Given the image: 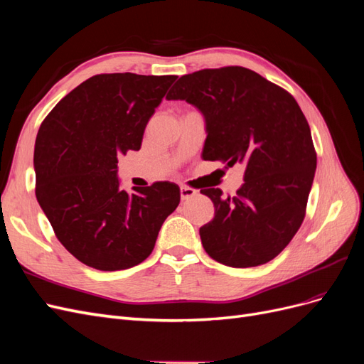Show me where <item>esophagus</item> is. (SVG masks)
I'll return each mask as SVG.
<instances>
[{"mask_svg": "<svg viewBox=\"0 0 364 364\" xmlns=\"http://www.w3.org/2000/svg\"><path fill=\"white\" fill-rule=\"evenodd\" d=\"M196 194H197V191L194 188H190V186H181V199L182 200H188Z\"/></svg>", "mask_w": 364, "mask_h": 364, "instance_id": "esophagus-1", "label": "esophagus"}]
</instances>
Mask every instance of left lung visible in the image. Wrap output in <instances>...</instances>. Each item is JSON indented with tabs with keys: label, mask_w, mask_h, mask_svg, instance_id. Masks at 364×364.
Masks as SVG:
<instances>
[{
	"label": "left lung",
	"mask_w": 364,
	"mask_h": 364,
	"mask_svg": "<svg viewBox=\"0 0 364 364\" xmlns=\"http://www.w3.org/2000/svg\"><path fill=\"white\" fill-rule=\"evenodd\" d=\"M168 100H185L205 118V161L243 164L234 197L206 188L215 214L200 228L203 249L229 267L273 259L301 228L316 173L310 126L294 98L243 67L200 70L174 83Z\"/></svg>",
	"instance_id": "8db88e82"
}]
</instances>
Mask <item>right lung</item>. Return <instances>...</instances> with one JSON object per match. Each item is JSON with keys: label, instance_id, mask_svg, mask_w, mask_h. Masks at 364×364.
Returning <instances> with one entry per match:
<instances>
[{"label": "right lung", "instance_id": "right-lung-1", "mask_svg": "<svg viewBox=\"0 0 364 364\" xmlns=\"http://www.w3.org/2000/svg\"><path fill=\"white\" fill-rule=\"evenodd\" d=\"M176 75L98 74L43 119L35 144L36 199L73 257L105 272L144 261L181 202L176 183L121 190L118 156L139 150Z\"/></svg>", "mask_w": 364, "mask_h": 364}]
</instances>
